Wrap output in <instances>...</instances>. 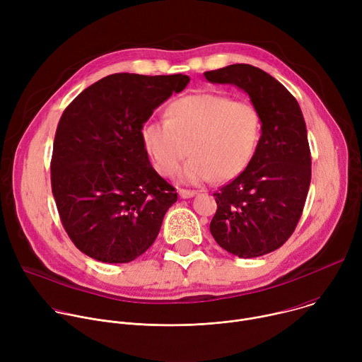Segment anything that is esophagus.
<instances>
[{
	"instance_id": "1",
	"label": "esophagus",
	"mask_w": 362,
	"mask_h": 362,
	"mask_svg": "<svg viewBox=\"0 0 362 362\" xmlns=\"http://www.w3.org/2000/svg\"><path fill=\"white\" fill-rule=\"evenodd\" d=\"M197 192L196 190H187V189H179V196L182 199H189V197H193L196 196Z\"/></svg>"
}]
</instances>
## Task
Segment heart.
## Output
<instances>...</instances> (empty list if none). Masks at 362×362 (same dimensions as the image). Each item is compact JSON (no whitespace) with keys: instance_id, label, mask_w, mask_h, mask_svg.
I'll return each instance as SVG.
<instances>
[{"instance_id":"1","label":"heart","mask_w":362,"mask_h":362,"mask_svg":"<svg viewBox=\"0 0 362 362\" xmlns=\"http://www.w3.org/2000/svg\"><path fill=\"white\" fill-rule=\"evenodd\" d=\"M165 115L166 122H147L141 127V141L163 176H173L190 151L193 156L180 175L186 183L239 176L261 140L259 112L247 101H233L223 94L176 98Z\"/></svg>"}]
</instances>
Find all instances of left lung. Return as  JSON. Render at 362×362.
<instances>
[{"instance_id": "1", "label": "left lung", "mask_w": 362, "mask_h": 362, "mask_svg": "<svg viewBox=\"0 0 362 362\" xmlns=\"http://www.w3.org/2000/svg\"><path fill=\"white\" fill-rule=\"evenodd\" d=\"M204 77L243 90L262 120L249 166L214 193L218 209L211 233L235 256L267 255L293 233L311 183V151L300 107L276 78L249 64L206 71Z\"/></svg>"}]
</instances>
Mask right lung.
Listing matches in <instances>:
<instances>
[{"instance_id":"right-lung-1","label":"right lung","mask_w":362,"mask_h":362,"mask_svg":"<svg viewBox=\"0 0 362 362\" xmlns=\"http://www.w3.org/2000/svg\"><path fill=\"white\" fill-rule=\"evenodd\" d=\"M189 76L117 73L83 90L57 126L51 189L63 226L87 256L127 264L156 240L177 193L150 165L141 127Z\"/></svg>"}]
</instances>
